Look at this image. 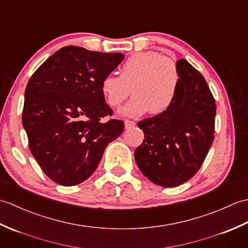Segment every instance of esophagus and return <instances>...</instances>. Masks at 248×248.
Listing matches in <instances>:
<instances>
[{
    "mask_svg": "<svg viewBox=\"0 0 248 248\" xmlns=\"http://www.w3.org/2000/svg\"><path fill=\"white\" fill-rule=\"evenodd\" d=\"M134 125H135L134 121L129 120V119H125V120H124V128H125V129H131V128H133Z\"/></svg>",
    "mask_w": 248,
    "mask_h": 248,
    "instance_id": "34e87169",
    "label": "esophagus"
}]
</instances>
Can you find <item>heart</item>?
Wrapping results in <instances>:
<instances>
[{
    "label": "heart",
    "mask_w": 248,
    "mask_h": 248,
    "mask_svg": "<svg viewBox=\"0 0 248 248\" xmlns=\"http://www.w3.org/2000/svg\"><path fill=\"white\" fill-rule=\"evenodd\" d=\"M179 83L180 77L175 62L160 52L150 50L129 56L119 76H105L100 89L110 108L120 107L132 91L134 97L121 113L139 117L149 110L159 115L170 109L176 100Z\"/></svg>",
    "instance_id": "obj_1"
}]
</instances>
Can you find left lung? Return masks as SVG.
Instances as JSON below:
<instances>
[{
    "label": "left lung",
    "instance_id": "8db88e82",
    "mask_svg": "<svg viewBox=\"0 0 248 248\" xmlns=\"http://www.w3.org/2000/svg\"><path fill=\"white\" fill-rule=\"evenodd\" d=\"M176 67L180 83L175 102L165 113L140 121L145 140L134 152L140 171L164 187L189 180L214 140L217 105L207 82L186 60Z\"/></svg>",
    "mask_w": 248,
    "mask_h": 248
}]
</instances>
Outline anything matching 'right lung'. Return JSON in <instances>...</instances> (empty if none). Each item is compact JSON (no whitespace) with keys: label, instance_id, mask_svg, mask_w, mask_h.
<instances>
[{"label":"right lung","instance_id":"obj_1","mask_svg":"<svg viewBox=\"0 0 248 248\" xmlns=\"http://www.w3.org/2000/svg\"><path fill=\"white\" fill-rule=\"evenodd\" d=\"M123 53L68 46L51 55L31 77L24 93L22 124L29 146L52 181L72 186L91 177L104 149L123 133V120L100 89Z\"/></svg>","mask_w":248,"mask_h":248}]
</instances>
